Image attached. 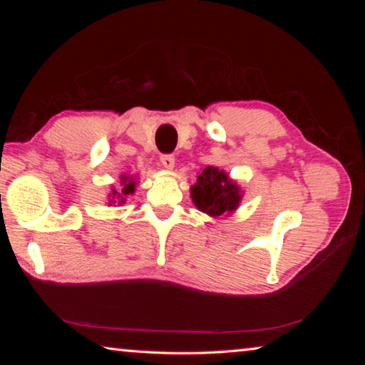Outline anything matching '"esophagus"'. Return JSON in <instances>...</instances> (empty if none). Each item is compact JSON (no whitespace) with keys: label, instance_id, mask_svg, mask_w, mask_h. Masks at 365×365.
<instances>
[{"label":"esophagus","instance_id":"34e87169","mask_svg":"<svg viewBox=\"0 0 365 365\" xmlns=\"http://www.w3.org/2000/svg\"><path fill=\"white\" fill-rule=\"evenodd\" d=\"M160 163H163L165 169H174L175 165L174 154H160Z\"/></svg>","mask_w":365,"mask_h":365}]
</instances>
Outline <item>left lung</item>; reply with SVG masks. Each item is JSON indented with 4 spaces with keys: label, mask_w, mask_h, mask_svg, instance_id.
Segmentation results:
<instances>
[{
    "label": "left lung",
    "mask_w": 365,
    "mask_h": 365,
    "mask_svg": "<svg viewBox=\"0 0 365 365\" xmlns=\"http://www.w3.org/2000/svg\"><path fill=\"white\" fill-rule=\"evenodd\" d=\"M242 197L238 185L224 170L212 165L202 170L191 187V200L195 206L212 217L237 211Z\"/></svg>",
    "instance_id": "left-lung-1"
}]
</instances>
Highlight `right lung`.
Wrapping results in <instances>:
<instances>
[{
  "instance_id": "1",
  "label": "right lung",
  "mask_w": 365,
  "mask_h": 365,
  "mask_svg": "<svg viewBox=\"0 0 365 365\" xmlns=\"http://www.w3.org/2000/svg\"><path fill=\"white\" fill-rule=\"evenodd\" d=\"M120 185H122L120 191L115 190V188L110 190L109 196L113 197V200H109V205H114V202H117V205H122V202H125V196L135 193V185H137V182H135L132 177L122 175L120 177Z\"/></svg>"
}]
</instances>
